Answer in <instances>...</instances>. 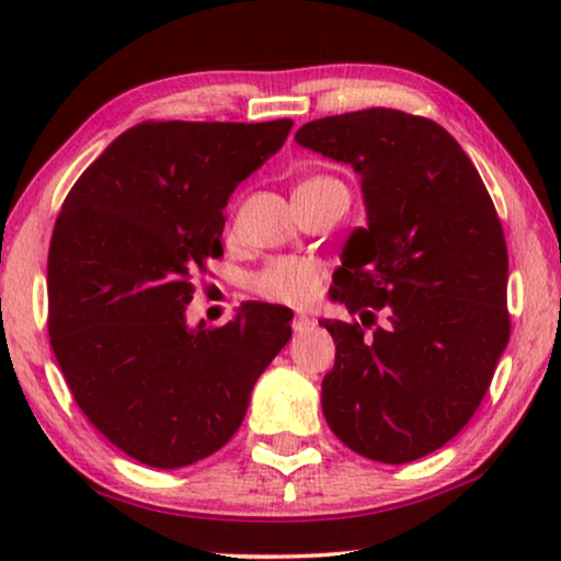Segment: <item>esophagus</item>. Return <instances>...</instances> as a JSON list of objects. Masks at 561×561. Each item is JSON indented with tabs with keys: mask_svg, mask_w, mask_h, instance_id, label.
Masks as SVG:
<instances>
[{
	"mask_svg": "<svg viewBox=\"0 0 561 561\" xmlns=\"http://www.w3.org/2000/svg\"><path fill=\"white\" fill-rule=\"evenodd\" d=\"M290 327H294V332H306V329L313 327V319L306 317V313H296L294 321H290Z\"/></svg>",
	"mask_w": 561,
	"mask_h": 561,
	"instance_id": "1",
	"label": "esophagus"
}]
</instances>
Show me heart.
Returning <instances> with one entry per match:
<instances>
[{"instance_id": "obj_1", "label": "heart", "mask_w": 561, "mask_h": 561, "mask_svg": "<svg viewBox=\"0 0 561 561\" xmlns=\"http://www.w3.org/2000/svg\"><path fill=\"white\" fill-rule=\"evenodd\" d=\"M321 181V179H313ZM324 278L319 263L304 257L271 260L263 271L250 278V288L260 298L286 306H306L317 296L319 283Z\"/></svg>"}]
</instances>
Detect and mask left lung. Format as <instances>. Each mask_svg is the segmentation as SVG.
<instances>
[{"label": "left lung", "instance_id": "obj_1", "mask_svg": "<svg viewBox=\"0 0 561 561\" xmlns=\"http://www.w3.org/2000/svg\"><path fill=\"white\" fill-rule=\"evenodd\" d=\"M296 142L359 175L367 227L342 250L332 301L374 323L321 319L336 344L327 424L352 451L403 465L478 411L508 344V250L478 168L447 129L398 110L313 119ZM376 310L373 312L371 309Z\"/></svg>", "mask_w": 561, "mask_h": 561}]
</instances>
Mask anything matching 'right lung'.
Masks as SVG:
<instances>
[{
    "instance_id": "add662e5",
    "label": "right lung",
    "mask_w": 561,
    "mask_h": 561,
    "mask_svg": "<svg viewBox=\"0 0 561 561\" xmlns=\"http://www.w3.org/2000/svg\"><path fill=\"white\" fill-rule=\"evenodd\" d=\"M294 119L142 122L76 181L48 252V332L87 419L137 462L214 455L290 340L294 313L244 304L219 329L186 324L191 273L221 257L232 191Z\"/></svg>"
}]
</instances>
